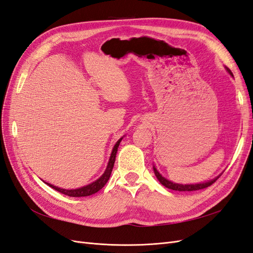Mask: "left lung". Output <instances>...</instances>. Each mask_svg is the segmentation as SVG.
<instances>
[{
	"instance_id": "obj_1",
	"label": "left lung",
	"mask_w": 253,
	"mask_h": 253,
	"mask_svg": "<svg viewBox=\"0 0 253 253\" xmlns=\"http://www.w3.org/2000/svg\"><path fill=\"white\" fill-rule=\"evenodd\" d=\"M225 69L233 77L232 71L229 68H226V67H225ZM153 169H154L155 175H156V177L160 182V184H163L165 187H167V188L172 189V190H176V191H196V190H200V189H204V188H206V187H209L211 184L215 183L216 180L219 178V176L222 174V173L219 174L217 177L209 180V182H204V183H199V184H177V183L171 182V180L167 179L166 177H164L163 175H161V174L159 173V171L156 169V167H155V166H153Z\"/></svg>"
}]
</instances>
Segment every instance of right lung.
<instances>
[{"instance_id":"obj_1","label":"right lung","mask_w":253,"mask_h":253,"mask_svg":"<svg viewBox=\"0 0 253 253\" xmlns=\"http://www.w3.org/2000/svg\"><path fill=\"white\" fill-rule=\"evenodd\" d=\"M122 137L121 139H119V141L116 142L115 145L113 146V150H112V153L111 155H110V158H109V161H108V165H107V168L105 172H103L102 175L97 178L96 180H94L93 183H90L86 186H83V187H80V188H77V189H64V188H60V187H56V186H53L51 185L49 183H46L48 186H50L51 188H53L54 190L59 191L63 194H66V196L68 197H87V196H92V194L96 193L97 191H99L103 186H105L107 184V182L110 178V175H111V172H112V169H113V166H114V163H115V157H116V153H118V148H119V145L121 143V141L123 140Z\"/></svg>"}]
</instances>
